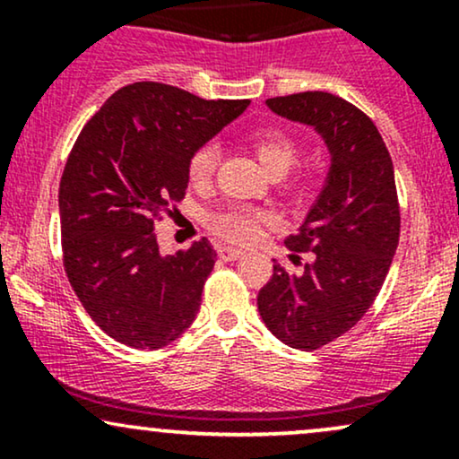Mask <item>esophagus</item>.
I'll list each match as a JSON object with an SVG mask.
<instances>
[{
    "label": "esophagus",
    "mask_w": 459,
    "mask_h": 459,
    "mask_svg": "<svg viewBox=\"0 0 459 459\" xmlns=\"http://www.w3.org/2000/svg\"><path fill=\"white\" fill-rule=\"evenodd\" d=\"M241 255H244V250H239V247H233V246H220L218 247V256L222 261H235V259H239Z\"/></svg>",
    "instance_id": "esophagus-1"
}]
</instances>
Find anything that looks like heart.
<instances>
[{"label":"heart","instance_id":"heart-1","mask_svg":"<svg viewBox=\"0 0 459 459\" xmlns=\"http://www.w3.org/2000/svg\"><path fill=\"white\" fill-rule=\"evenodd\" d=\"M250 149L259 157L261 166L270 175H284L293 166L299 155L298 144L287 134L278 129H256L250 134ZM220 161V149L215 144H203L192 152L187 161V177L192 186H207L212 181ZM270 220V215L250 207H229L215 213L212 226L220 235L230 241L247 244L261 233V226Z\"/></svg>","mask_w":459,"mask_h":459}]
</instances>
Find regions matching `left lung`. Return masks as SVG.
I'll return each instance as SVG.
<instances>
[{
    "label": "left lung",
    "mask_w": 459,
    "mask_h": 459,
    "mask_svg": "<svg viewBox=\"0 0 459 459\" xmlns=\"http://www.w3.org/2000/svg\"><path fill=\"white\" fill-rule=\"evenodd\" d=\"M282 118L313 127L330 152V170L289 250L315 252L296 276L273 265L256 304L284 345L313 351L354 328L371 308L399 244L393 160L365 112L330 92L267 99Z\"/></svg>",
    "instance_id": "left-lung-1"
}]
</instances>
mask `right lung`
I'll list each match as a JSON object with an SVG mask.
<instances>
[{"label":"right lung","instance_id":"1","mask_svg":"<svg viewBox=\"0 0 459 459\" xmlns=\"http://www.w3.org/2000/svg\"><path fill=\"white\" fill-rule=\"evenodd\" d=\"M247 105L135 82L79 134L57 196L65 270L86 313L118 343L161 350L196 319L213 246L203 237L161 255L155 220L186 196L192 152Z\"/></svg>","mask_w":459,"mask_h":459}]
</instances>
